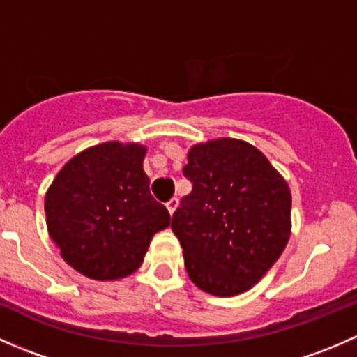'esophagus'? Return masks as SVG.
Listing matches in <instances>:
<instances>
[{"mask_svg": "<svg viewBox=\"0 0 357 357\" xmlns=\"http://www.w3.org/2000/svg\"><path fill=\"white\" fill-rule=\"evenodd\" d=\"M178 205H179V200L176 199V197H174V199H171V200H169L167 204H165V207H167L169 214H171V215L174 214V211H176V208H178Z\"/></svg>", "mask_w": 357, "mask_h": 357, "instance_id": "1", "label": "esophagus"}]
</instances>
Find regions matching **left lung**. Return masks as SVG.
<instances>
[{
    "mask_svg": "<svg viewBox=\"0 0 357 357\" xmlns=\"http://www.w3.org/2000/svg\"><path fill=\"white\" fill-rule=\"evenodd\" d=\"M183 174L193 188L172 214L171 228L188 276L218 297L242 294L287 247L289 185L255 146L231 138L193 146Z\"/></svg>",
    "mask_w": 357,
    "mask_h": 357,
    "instance_id": "left-lung-1",
    "label": "left lung"
}]
</instances>
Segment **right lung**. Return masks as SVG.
Wrapping results in <instances>:
<instances>
[{
	"instance_id": "1",
	"label": "right lung",
	"mask_w": 357,
	"mask_h": 357,
	"mask_svg": "<svg viewBox=\"0 0 357 357\" xmlns=\"http://www.w3.org/2000/svg\"><path fill=\"white\" fill-rule=\"evenodd\" d=\"M142 145L103 143L56 174L45 199L48 231L75 271L115 280L142 266L150 240L171 222L150 193Z\"/></svg>"
}]
</instances>
